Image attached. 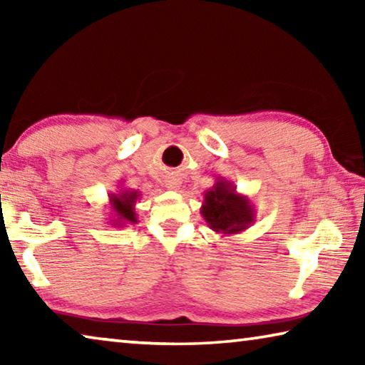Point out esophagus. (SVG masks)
<instances>
[{"label":"esophagus","instance_id":"1","mask_svg":"<svg viewBox=\"0 0 365 365\" xmlns=\"http://www.w3.org/2000/svg\"><path fill=\"white\" fill-rule=\"evenodd\" d=\"M165 185H168L169 190H178V187H180V180H178V178H170V180L165 182Z\"/></svg>","mask_w":365,"mask_h":365}]
</instances>
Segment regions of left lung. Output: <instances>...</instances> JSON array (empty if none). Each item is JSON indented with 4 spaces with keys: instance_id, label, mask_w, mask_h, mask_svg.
Here are the masks:
<instances>
[{
    "instance_id": "obj_1",
    "label": "left lung",
    "mask_w": 365,
    "mask_h": 365,
    "mask_svg": "<svg viewBox=\"0 0 365 365\" xmlns=\"http://www.w3.org/2000/svg\"><path fill=\"white\" fill-rule=\"evenodd\" d=\"M201 214L207 227L222 235L243 232L256 220L255 206L248 197L238 195L237 187L224 177L205 193Z\"/></svg>"
}]
</instances>
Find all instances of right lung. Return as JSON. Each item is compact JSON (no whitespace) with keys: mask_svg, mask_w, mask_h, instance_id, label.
Listing matches in <instances>:
<instances>
[{"mask_svg":"<svg viewBox=\"0 0 365 365\" xmlns=\"http://www.w3.org/2000/svg\"><path fill=\"white\" fill-rule=\"evenodd\" d=\"M140 191L122 188L115 193H109V205H110V219L109 224L114 227H127V224H137V212H135V205L140 200Z\"/></svg>","mask_w":365,"mask_h":365,"instance_id":"add662e5","label":"right lung"}]
</instances>
